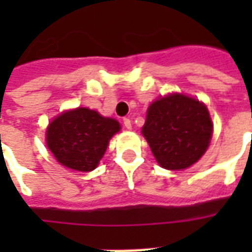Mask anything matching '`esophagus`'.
Here are the masks:
<instances>
[{
  "label": "esophagus",
  "instance_id": "esophagus-1",
  "mask_svg": "<svg viewBox=\"0 0 252 252\" xmlns=\"http://www.w3.org/2000/svg\"><path fill=\"white\" fill-rule=\"evenodd\" d=\"M123 124H124V126H126V129H132V123H131V120L128 119V117L123 119Z\"/></svg>",
  "mask_w": 252,
  "mask_h": 252
}]
</instances>
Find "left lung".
<instances>
[{"instance_id":"8db88e82","label":"left lung","mask_w":252,"mask_h":252,"mask_svg":"<svg viewBox=\"0 0 252 252\" xmlns=\"http://www.w3.org/2000/svg\"><path fill=\"white\" fill-rule=\"evenodd\" d=\"M213 132L205 104L173 93L148 106L143 136L163 169L184 170L195 163L209 147Z\"/></svg>"}]
</instances>
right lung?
<instances>
[{
  "instance_id": "add662e5",
  "label": "right lung",
  "mask_w": 252,
  "mask_h": 252,
  "mask_svg": "<svg viewBox=\"0 0 252 252\" xmlns=\"http://www.w3.org/2000/svg\"><path fill=\"white\" fill-rule=\"evenodd\" d=\"M120 123L89 108L66 110L50 123L46 131L48 150L58 162L88 173L98 166Z\"/></svg>"
}]
</instances>
